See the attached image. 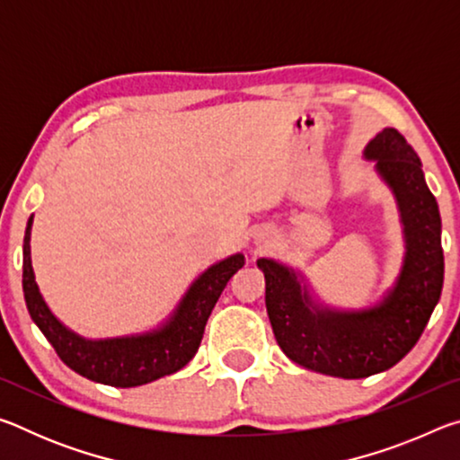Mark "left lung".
Instances as JSON below:
<instances>
[{
  "instance_id": "8db88e82",
  "label": "left lung",
  "mask_w": 460,
  "mask_h": 460,
  "mask_svg": "<svg viewBox=\"0 0 460 460\" xmlns=\"http://www.w3.org/2000/svg\"><path fill=\"white\" fill-rule=\"evenodd\" d=\"M398 200L406 255L395 286L379 305L334 310L318 305L292 268L258 260L266 276V308L276 341L294 363L324 376L361 379L403 359L424 332L445 282L438 202L422 162L398 129L385 128L365 147Z\"/></svg>"
}]
</instances>
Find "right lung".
<instances>
[{
	"mask_svg": "<svg viewBox=\"0 0 460 460\" xmlns=\"http://www.w3.org/2000/svg\"><path fill=\"white\" fill-rule=\"evenodd\" d=\"M30 233H32V217L28 219L24 235V274H22L30 316L49 339L62 363L83 377L113 387L144 385L182 369L197 355L208 316L225 286L245 263L243 255L235 253L208 268L205 274L194 279L174 314L160 329L131 334V337L91 341L66 329L46 306L30 260Z\"/></svg>",
	"mask_w": 460,
	"mask_h": 460,
	"instance_id": "add662e5",
	"label": "right lung"
}]
</instances>
